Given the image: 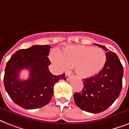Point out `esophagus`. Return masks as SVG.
<instances>
[{"label": "esophagus", "mask_w": 129, "mask_h": 129, "mask_svg": "<svg viewBox=\"0 0 129 129\" xmlns=\"http://www.w3.org/2000/svg\"><path fill=\"white\" fill-rule=\"evenodd\" d=\"M71 76V74L70 72L66 73V77L67 80H70V78Z\"/></svg>", "instance_id": "obj_1"}]
</instances>
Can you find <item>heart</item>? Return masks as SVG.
I'll return each mask as SVG.
<instances>
[{"label":"heart","mask_w":129,"mask_h":129,"mask_svg":"<svg viewBox=\"0 0 129 129\" xmlns=\"http://www.w3.org/2000/svg\"><path fill=\"white\" fill-rule=\"evenodd\" d=\"M52 59L63 68L75 67L77 76L84 79L98 74L106 61L105 53L102 49L84 45L68 47Z\"/></svg>","instance_id":"heart-1"}]
</instances>
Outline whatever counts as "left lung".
<instances>
[{
  "instance_id": "1",
  "label": "left lung",
  "mask_w": 129,
  "mask_h": 129,
  "mask_svg": "<svg viewBox=\"0 0 129 129\" xmlns=\"http://www.w3.org/2000/svg\"><path fill=\"white\" fill-rule=\"evenodd\" d=\"M97 45L106 52L105 66L98 74L83 80L82 91L74 94L77 106L91 113L109 108L118 98L122 86L123 67L118 56L104 45Z\"/></svg>"
}]
</instances>
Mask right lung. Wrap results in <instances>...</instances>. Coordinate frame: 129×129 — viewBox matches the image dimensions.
Returning <instances> with one entry per match:
<instances>
[{
    "mask_svg": "<svg viewBox=\"0 0 129 129\" xmlns=\"http://www.w3.org/2000/svg\"><path fill=\"white\" fill-rule=\"evenodd\" d=\"M50 45H33L17 51L5 68V90L15 104L25 109H37L48 104L53 94V86L60 80H66L65 74L53 76L49 72L51 62L47 56ZM29 71V78L21 81L19 73Z\"/></svg>",
    "mask_w": 129,
    "mask_h": 129,
    "instance_id": "add662e5",
    "label": "right lung"
}]
</instances>
